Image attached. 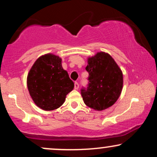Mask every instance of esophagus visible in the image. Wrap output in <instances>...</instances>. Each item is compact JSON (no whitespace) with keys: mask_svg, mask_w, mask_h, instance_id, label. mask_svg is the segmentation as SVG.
<instances>
[{"mask_svg":"<svg viewBox=\"0 0 157 157\" xmlns=\"http://www.w3.org/2000/svg\"><path fill=\"white\" fill-rule=\"evenodd\" d=\"M79 89V84L77 82H75V89Z\"/></svg>","mask_w":157,"mask_h":157,"instance_id":"obj_1","label":"esophagus"}]
</instances>
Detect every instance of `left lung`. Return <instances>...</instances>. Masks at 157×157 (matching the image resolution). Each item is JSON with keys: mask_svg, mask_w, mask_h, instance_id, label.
I'll return each instance as SVG.
<instances>
[{"mask_svg": "<svg viewBox=\"0 0 157 157\" xmlns=\"http://www.w3.org/2000/svg\"><path fill=\"white\" fill-rule=\"evenodd\" d=\"M86 67L89 72V85L81 90L86 105L95 111H102L112 106L121 94L123 75L121 68L109 53L97 52L89 57Z\"/></svg>", "mask_w": 157, "mask_h": 157, "instance_id": "8db88e82", "label": "left lung"}]
</instances>
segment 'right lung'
<instances>
[{"mask_svg": "<svg viewBox=\"0 0 157 157\" xmlns=\"http://www.w3.org/2000/svg\"><path fill=\"white\" fill-rule=\"evenodd\" d=\"M26 82L32 100L44 111L60 108L75 86L63 68L62 59L52 53L41 55L36 60L29 71Z\"/></svg>", "mask_w": 157, "mask_h": 157, "instance_id": "add662e5", "label": "right lung"}]
</instances>
